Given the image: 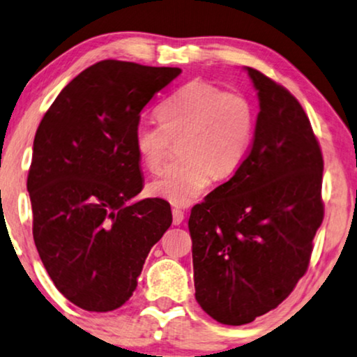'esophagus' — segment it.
<instances>
[{"mask_svg":"<svg viewBox=\"0 0 357 357\" xmlns=\"http://www.w3.org/2000/svg\"><path fill=\"white\" fill-rule=\"evenodd\" d=\"M183 220H184V212L181 211V208L174 207L173 208V223H174V225H179V223H181Z\"/></svg>","mask_w":357,"mask_h":357,"instance_id":"obj_1","label":"esophagus"}]
</instances>
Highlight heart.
<instances>
[{"label":"heart","mask_w":357,"mask_h":357,"mask_svg":"<svg viewBox=\"0 0 357 357\" xmlns=\"http://www.w3.org/2000/svg\"><path fill=\"white\" fill-rule=\"evenodd\" d=\"M160 123H140L134 134L137 155L150 173H160L179 140L183 156L150 184L156 197L186 206L215 176L230 178L243 163L253 137V106L243 94L215 84L186 83L156 109Z\"/></svg>","instance_id":"obj_1"}]
</instances>
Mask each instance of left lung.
Returning a JSON list of instances; mask_svg holds the SVG:
<instances>
[{
  "instance_id": "obj_1",
  "label": "left lung",
  "mask_w": 357,
  "mask_h": 357,
  "mask_svg": "<svg viewBox=\"0 0 357 357\" xmlns=\"http://www.w3.org/2000/svg\"><path fill=\"white\" fill-rule=\"evenodd\" d=\"M246 70L259 99L253 144L188 223L196 301L235 326L289 297L307 273L325 213L323 156L305 111L281 84Z\"/></svg>"
}]
</instances>
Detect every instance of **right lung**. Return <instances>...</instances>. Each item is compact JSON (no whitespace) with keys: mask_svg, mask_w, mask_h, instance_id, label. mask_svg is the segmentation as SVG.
<instances>
[{"mask_svg":"<svg viewBox=\"0 0 357 357\" xmlns=\"http://www.w3.org/2000/svg\"><path fill=\"white\" fill-rule=\"evenodd\" d=\"M179 73L98 61L61 89L36 132L27 174L34 243L55 287L83 310L129 301L173 222L165 199L129 201L144 189L134 146L140 112Z\"/></svg>","mask_w":357,"mask_h":357,"instance_id":"obj_1","label":"right lung"}]
</instances>
